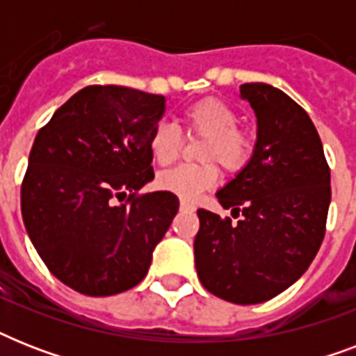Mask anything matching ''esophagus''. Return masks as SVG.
I'll use <instances>...</instances> for the list:
<instances>
[{
  "label": "esophagus",
  "mask_w": 356,
  "mask_h": 356,
  "mask_svg": "<svg viewBox=\"0 0 356 356\" xmlns=\"http://www.w3.org/2000/svg\"><path fill=\"white\" fill-rule=\"evenodd\" d=\"M179 207H181V211H188V212H194L195 211V207L192 205L190 201H186V200H181Z\"/></svg>",
  "instance_id": "obj_1"
}]
</instances>
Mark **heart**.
<instances>
[{
  "label": "heart",
  "mask_w": 356,
  "mask_h": 356,
  "mask_svg": "<svg viewBox=\"0 0 356 356\" xmlns=\"http://www.w3.org/2000/svg\"><path fill=\"white\" fill-rule=\"evenodd\" d=\"M184 133L190 138H205L197 156L201 164H184L156 177L159 188L177 194L183 200H195L201 192L212 188L220 179L222 164L227 172L242 170L253 155L254 142L249 131L238 127V114L227 103L205 97L192 103L183 113ZM184 147L183 133L177 125L161 122L149 136V153L156 166H172Z\"/></svg>",
  "instance_id": "heart-1"
}]
</instances>
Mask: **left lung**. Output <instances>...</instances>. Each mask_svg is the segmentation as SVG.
I'll use <instances>...</instances> for the list:
<instances>
[{
  "mask_svg": "<svg viewBox=\"0 0 356 356\" xmlns=\"http://www.w3.org/2000/svg\"><path fill=\"white\" fill-rule=\"evenodd\" d=\"M257 114L251 161L218 192L236 223L200 209L194 240L201 284L229 303H264L292 286L325 236L331 170L309 114L279 88L245 83Z\"/></svg>",
  "mask_w": 356,
  "mask_h": 356,
  "instance_id": "1",
  "label": "left lung"
}]
</instances>
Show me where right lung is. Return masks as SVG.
Masks as SVG:
<instances>
[{"mask_svg":"<svg viewBox=\"0 0 356 356\" xmlns=\"http://www.w3.org/2000/svg\"><path fill=\"white\" fill-rule=\"evenodd\" d=\"M164 111V96L92 85L36 134L22 216L47 270L75 292L102 298L136 286L177 214L172 192L138 194L155 177L149 136Z\"/></svg>","mask_w":356,"mask_h":356,"instance_id":"right-lung-1","label":"right lung"}]
</instances>
